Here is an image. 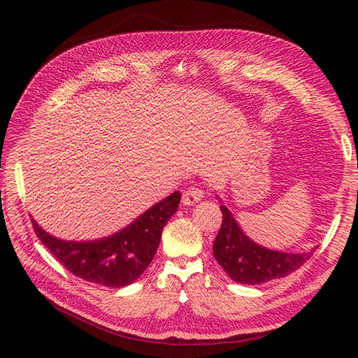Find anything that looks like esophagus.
<instances>
[{
	"instance_id": "1",
	"label": "esophagus",
	"mask_w": 358,
	"mask_h": 358,
	"mask_svg": "<svg viewBox=\"0 0 358 358\" xmlns=\"http://www.w3.org/2000/svg\"><path fill=\"white\" fill-rule=\"evenodd\" d=\"M201 199H203V190L197 185L190 187L189 190H185L182 193V204H185V206H193L197 201H200Z\"/></svg>"
}]
</instances>
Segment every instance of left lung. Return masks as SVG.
Listing matches in <instances>:
<instances>
[{"mask_svg": "<svg viewBox=\"0 0 358 358\" xmlns=\"http://www.w3.org/2000/svg\"><path fill=\"white\" fill-rule=\"evenodd\" d=\"M220 210L223 219L213 242V255L236 283L261 285L286 277L302 267L315 251L287 254L261 247L243 234L224 206H220Z\"/></svg>", "mask_w": 358, "mask_h": 358, "instance_id": "8db88e82", "label": "left lung"}]
</instances>
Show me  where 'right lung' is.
Returning <instances> with one entry per match:
<instances>
[{"label": "right lung", "instance_id": "obj_1", "mask_svg": "<svg viewBox=\"0 0 358 358\" xmlns=\"http://www.w3.org/2000/svg\"><path fill=\"white\" fill-rule=\"evenodd\" d=\"M180 192L155 203L129 227L96 241H64L43 231L31 219L43 245L73 275L107 287L134 283L154 259L165 223L177 212Z\"/></svg>", "mask_w": 358, "mask_h": 358}]
</instances>
